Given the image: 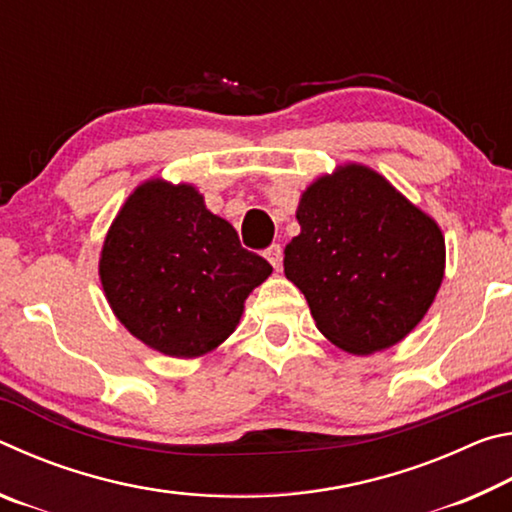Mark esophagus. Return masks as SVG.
I'll use <instances>...</instances> for the list:
<instances>
[{"instance_id":"esophagus-1","label":"esophagus","mask_w":512,"mask_h":512,"mask_svg":"<svg viewBox=\"0 0 512 512\" xmlns=\"http://www.w3.org/2000/svg\"><path fill=\"white\" fill-rule=\"evenodd\" d=\"M264 255H266L268 262H271V266L275 268V271H280V268H282V246L280 244L268 246Z\"/></svg>"}]
</instances>
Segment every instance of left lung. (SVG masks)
<instances>
[{
  "label": "left lung",
  "mask_w": 512,
  "mask_h": 512,
  "mask_svg": "<svg viewBox=\"0 0 512 512\" xmlns=\"http://www.w3.org/2000/svg\"><path fill=\"white\" fill-rule=\"evenodd\" d=\"M296 216L300 235L284 248V275L305 293L320 332L352 354L402 341L443 282L436 221L359 164L316 180Z\"/></svg>",
  "instance_id": "obj_1"
}]
</instances>
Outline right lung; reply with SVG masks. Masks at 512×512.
I'll return each instance as SVG.
<instances>
[{
	"mask_svg": "<svg viewBox=\"0 0 512 512\" xmlns=\"http://www.w3.org/2000/svg\"><path fill=\"white\" fill-rule=\"evenodd\" d=\"M271 271L194 187L162 180L137 187L121 207L99 262L103 291L128 332L183 359L228 339L248 293Z\"/></svg>",
	"mask_w": 512,
	"mask_h": 512,
	"instance_id": "add662e5",
	"label": "right lung"
}]
</instances>
